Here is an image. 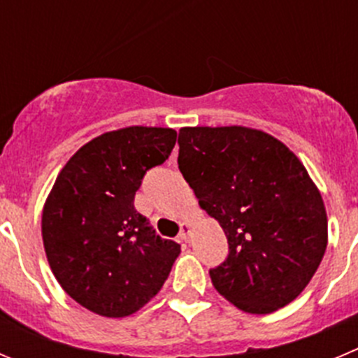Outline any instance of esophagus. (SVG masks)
<instances>
[{
    "label": "esophagus",
    "instance_id": "34e87169",
    "mask_svg": "<svg viewBox=\"0 0 358 358\" xmlns=\"http://www.w3.org/2000/svg\"><path fill=\"white\" fill-rule=\"evenodd\" d=\"M192 232H193V224L192 223H188V221L181 223V232H179V237H181L182 241H186V243H188Z\"/></svg>",
    "mask_w": 358,
    "mask_h": 358
}]
</instances>
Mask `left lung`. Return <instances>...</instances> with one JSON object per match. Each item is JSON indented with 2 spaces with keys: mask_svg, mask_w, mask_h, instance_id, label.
Returning <instances> with one entry per match:
<instances>
[{
  "mask_svg": "<svg viewBox=\"0 0 358 358\" xmlns=\"http://www.w3.org/2000/svg\"><path fill=\"white\" fill-rule=\"evenodd\" d=\"M177 163L227 236V260L209 271L217 294L251 315L297 299L329 239L322 193L301 159L248 126H186Z\"/></svg>",
  "mask_w": 358,
  "mask_h": 358,
  "instance_id": "8db88e82",
  "label": "left lung"
}]
</instances>
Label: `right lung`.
Segmentation results:
<instances>
[{"instance_id": "right-lung-1", "label": "right lung", "mask_w": 358, "mask_h": 358, "mask_svg": "<svg viewBox=\"0 0 358 358\" xmlns=\"http://www.w3.org/2000/svg\"><path fill=\"white\" fill-rule=\"evenodd\" d=\"M176 138V130L156 126L101 134L68 159L43 203L50 271L75 302L96 315L124 318L144 308L181 253L134 206L144 173L169 158Z\"/></svg>"}]
</instances>
